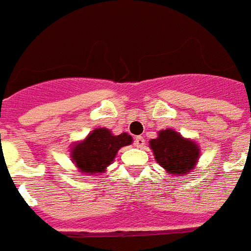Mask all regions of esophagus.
Returning a JSON list of instances; mask_svg holds the SVG:
<instances>
[{
  "label": "esophagus",
  "mask_w": 251,
  "mask_h": 251,
  "mask_svg": "<svg viewBox=\"0 0 251 251\" xmlns=\"http://www.w3.org/2000/svg\"><path fill=\"white\" fill-rule=\"evenodd\" d=\"M145 143L146 140L143 136H136V138H135V146H136V147H143Z\"/></svg>",
  "instance_id": "esophagus-1"
}]
</instances>
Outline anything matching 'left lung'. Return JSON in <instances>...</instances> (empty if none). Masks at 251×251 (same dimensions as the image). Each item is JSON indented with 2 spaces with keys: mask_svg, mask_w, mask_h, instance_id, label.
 Here are the masks:
<instances>
[{
  "mask_svg": "<svg viewBox=\"0 0 251 251\" xmlns=\"http://www.w3.org/2000/svg\"><path fill=\"white\" fill-rule=\"evenodd\" d=\"M150 147L155 161L174 177L189 174L200 158L196 142L182 138L170 128L159 131L158 138L150 140Z\"/></svg>",
  "mask_w": 251,
  "mask_h": 251,
  "instance_id": "obj_1",
  "label": "left lung"
}]
</instances>
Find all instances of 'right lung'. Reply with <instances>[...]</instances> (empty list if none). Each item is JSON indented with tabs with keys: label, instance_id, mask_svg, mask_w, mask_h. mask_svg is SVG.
Returning a JSON list of instances; mask_svg holds the SVG:
<instances>
[{
	"label": "right lung",
	"instance_id": "1",
	"mask_svg": "<svg viewBox=\"0 0 251 251\" xmlns=\"http://www.w3.org/2000/svg\"><path fill=\"white\" fill-rule=\"evenodd\" d=\"M132 143V136L126 132L113 135L108 128H96L82 142L72 147V161L81 173H102L113 162L117 151Z\"/></svg>",
	"mask_w": 251,
	"mask_h": 251
}]
</instances>
